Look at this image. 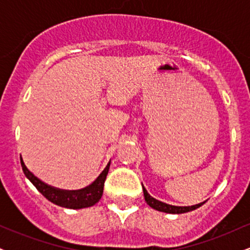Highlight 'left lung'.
<instances>
[{
	"mask_svg": "<svg viewBox=\"0 0 250 250\" xmlns=\"http://www.w3.org/2000/svg\"><path fill=\"white\" fill-rule=\"evenodd\" d=\"M143 195H145V200L146 202H147V205L149 207H151L155 210H159V211H162V213H167V214H183V213H188V211H191V210H195V209H197L201 206L203 205L205 202H201V203H197V205H194V206H185V207H182V206H173V205H168V203H165L162 202V201H159L156 199H154L153 196H150V195L148 194V191L146 190V188L143 187Z\"/></svg>",
	"mask_w": 250,
	"mask_h": 250,
	"instance_id": "obj_1",
	"label": "left lung"
}]
</instances>
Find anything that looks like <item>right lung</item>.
I'll list each match as a JSON object with an SVG mask.
<instances>
[{
    "label": "right lung",
    "mask_w": 250,
    "mask_h": 250,
    "mask_svg": "<svg viewBox=\"0 0 250 250\" xmlns=\"http://www.w3.org/2000/svg\"><path fill=\"white\" fill-rule=\"evenodd\" d=\"M21 166L23 169V173L28 180L35 186L37 190L41 193L43 196L54 205L60 206V207L68 208V209H82L88 208L91 206L96 205L100 200H101L103 194V186H104L105 177H107L109 167L110 163H108L104 170L97 176V179L93 183L87 186V187L76 189V190H67V189H60L53 186L47 185L35 176L27 166L24 165L23 160L21 159Z\"/></svg>",
    "instance_id": "right-lung-1"
}]
</instances>
